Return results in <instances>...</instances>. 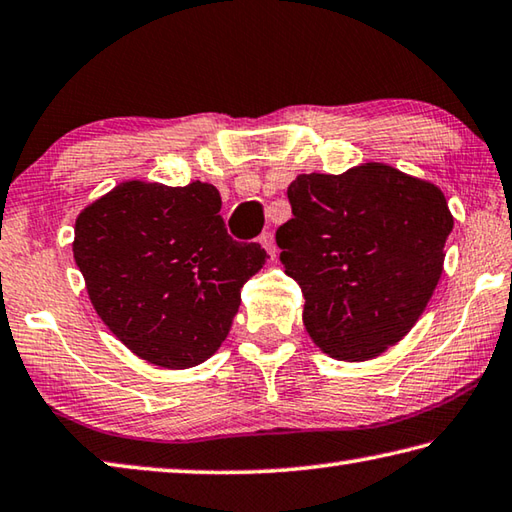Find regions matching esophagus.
<instances>
[{
  "label": "esophagus",
  "mask_w": 512,
  "mask_h": 512,
  "mask_svg": "<svg viewBox=\"0 0 512 512\" xmlns=\"http://www.w3.org/2000/svg\"><path fill=\"white\" fill-rule=\"evenodd\" d=\"M259 244L264 246V250L271 257H275V253H277V246H275V237H273V232H262V237H259Z\"/></svg>",
  "instance_id": "1"
}]
</instances>
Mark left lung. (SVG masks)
I'll use <instances>...</instances> for the list:
<instances>
[{
  "instance_id": "obj_1",
  "label": "left lung",
  "mask_w": 512,
  "mask_h": 512,
  "mask_svg": "<svg viewBox=\"0 0 512 512\" xmlns=\"http://www.w3.org/2000/svg\"><path fill=\"white\" fill-rule=\"evenodd\" d=\"M293 219L275 241L304 295V327L331 358L360 362L394 347L421 318L443 273L454 219L434 183L385 163L300 174Z\"/></svg>"
}]
</instances>
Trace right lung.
Wrapping results in <instances>:
<instances>
[{
  "mask_svg": "<svg viewBox=\"0 0 512 512\" xmlns=\"http://www.w3.org/2000/svg\"><path fill=\"white\" fill-rule=\"evenodd\" d=\"M210 183L125 181L76 219L73 257L89 300L138 358L165 369L208 360L226 340L241 286L266 262L239 244Z\"/></svg>",
  "mask_w": 512,
  "mask_h": 512,
  "instance_id": "obj_1",
  "label": "right lung"
}]
</instances>
